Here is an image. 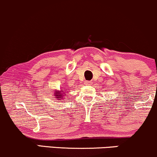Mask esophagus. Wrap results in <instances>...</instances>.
Listing matches in <instances>:
<instances>
[{"label":"esophagus","instance_id":"esophagus-1","mask_svg":"<svg viewBox=\"0 0 157 157\" xmlns=\"http://www.w3.org/2000/svg\"><path fill=\"white\" fill-rule=\"evenodd\" d=\"M92 82H91V81H85V84L86 86H89V85H91V84H92Z\"/></svg>","mask_w":157,"mask_h":157}]
</instances>
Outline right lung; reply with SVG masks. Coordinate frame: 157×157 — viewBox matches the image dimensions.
<instances>
[{
    "mask_svg": "<svg viewBox=\"0 0 157 157\" xmlns=\"http://www.w3.org/2000/svg\"><path fill=\"white\" fill-rule=\"evenodd\" d=\"M63 94H65V93H63ZM63 95H65V94H61L60 92H57V91H56V92H55V96H56V98H62Z\"/></svg>",
    "mask_w": 157,
    "mask_h": 157,
    "instance_id": "add662e5",
    "label": "right lung"
}]
</instances>
